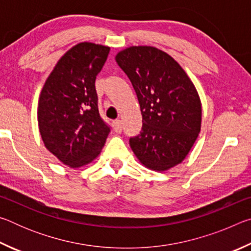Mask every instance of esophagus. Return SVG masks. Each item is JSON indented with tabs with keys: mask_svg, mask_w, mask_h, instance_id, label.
Listing matches in <instances>:
<instances>
[{
	"mask_svg": "<svg viewBox=\"0 0 251 251\" xmlns=\"http://www.w3.org/2000/svg\"><path fill=\"white\" fill-rule=\"evenodd\" d=\"M113 126H114V129H115L116 133H121V131H122V122L120 120L114 121Z\"/></svg>",
	"mask_w": 251,
	"mask_h": 251,
	"instance_id": "obj_1",
	"label": "esophagus"
}]
</instances>
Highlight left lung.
I'll list each match as a JSON object with an SVG mask.
<instances>
[{
    "instance_id": "8db88e82",
    "label": "left lung",
    "mask_w": 251,
    "mask_h": 251,
    "mask_svg": "<svg viewBox=\"0 0 251 251\" xmlns=\"http://www.w3.org/2000/svg\"><path fill=\"white\" fill-rule=\"evenodd\" d=\"M143 115L141 134L129 139L135 156L165 172L188 155L201 127V101L192 79L171 55L154 46H130L116 55Z\"/></svg>"
}]
</instances>
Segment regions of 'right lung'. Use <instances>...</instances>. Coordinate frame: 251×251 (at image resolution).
<instances>
[{"label": "right lung", "instance_id": "1", "mask_svg": "<svg viewBox=\"0 0 251 251\" xmlns=\"http://www.w3.org/2000/svg\"><path fill=\"white\" fill-rule=\"evenodd\" d=\"M109 50L90 42L76 44L58 59L42 88L37 105L42 141L71 168L92 163L109 134L99 113L95 90Z\"/></svg>", "mask_w": 251, "mask_h": 251}]
</instances>
